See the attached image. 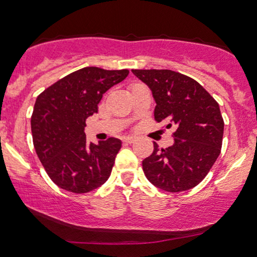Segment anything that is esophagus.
I'll return each mask as SVG.
<instances>
[{
  "label": "esophagus",
  "instance_id": "34e87169",
  "mask_svg": "<svg viewBox=\"0 0 257 257\" xmlns=\"http://www.w3.org/2000/svg\"><path fill=\"white\" fill-rule=\"evenodd\" d=\"M135 140H137V137H133V135H131V137H125L123 139V141L126 144H133Z\"/></svg>",
  "mask_w": 257,
  "mask_h": 257
}]
</instances>
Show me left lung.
Wrapping results in <instances>:
<instances>
[{"label":"left lung","instance_id":"1","mask_svg":"<svg viewBox=\"0 0 257 257\" xmlns=\"http://www.w3.org/2000/svg\"><path fill=\"white\" fill-rule=\"evenodd\" d=\"M156 101L155 119L176 126L174 144L143 161L147 180L167 192H181L205 178L221 152L223 119L219 104L198 82L172 70H132Z\"/></svg>","mask_w":257,"mask_h":257}]
</instances>
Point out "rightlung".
I'll return each instance as SVG.
<instances>
[{
  "mask_svg": "<svg viewBox=\"0 0 257 257\" xmlns=\"http://www.w3.org/2000/svg\"><path fill=\"white\" fill-rule=\"evenodd\" d=\"M128 70L83 67L37 96L31 117L34 146L54 184L72 193H87L110 178L119 139L87 143L85 119L98 112L102 95L128 76Z\"/></svg>",
  "mask_w": 257,
  "mask_h": 257,
  "instance_id": "1",
  "label": "right lung"
}]
</instances>
